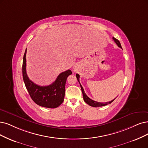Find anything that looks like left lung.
Masks as SVG:
<instances>
[{"instance_id":"8db88e82","label":"left lung","mask_w":148,"mask_h":148,"mask_svg":"<svg viewBox=\"0 0 148 148\" xmlns=\"http://www.w3.org/2000/svg\"><path fill=\"white\" fill-rule=\"evenodd\" d=\"M113 40H114V41L116 42V45H118V47H119L120 48H121V43H120V42L117 40L116 39V38H114V37H113ZM76 77H77V79L78 80V82L80 84V88H81V90H82V94H83V97H84V101L87 103V104H88L89 106H92V107H102V106H107V104H108V103H111L114 99L113 100L110 101V102H106V103H102V102H96V101H95L91 99L90 98H89L88 96H86V95L85 94V92L84 91V90L82 86L81 85L80 82H79V77H80V75L78 74H76Z\"/></svg>"}]
</instances>
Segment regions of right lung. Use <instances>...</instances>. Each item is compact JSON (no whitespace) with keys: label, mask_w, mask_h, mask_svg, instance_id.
<instances>
[{"label":"right lung","mask_w":148,"mask_h":148,"mask_svg":"<svg viewBox=\"0 0 148 148\" xmlns=\"http://www.w3.org/2000/svg\"><path fill=\"white\" fill-rule=\"evenodd\" d=\"M26 52L25 51L23 63V76L26 88L37 105L46 108H57L64 101L65 84L68 76L72 74L68 69L60 73L54 82L48 86L38 85L31 81L26 73Z\"/></svg>","instance_id":"1"}]
</instances>
